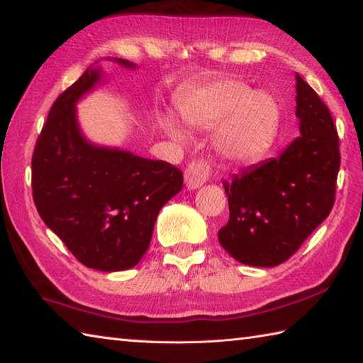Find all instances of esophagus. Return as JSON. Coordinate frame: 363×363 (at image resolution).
Segmentation results:
<instances>
[{"label":"esophagus","mask_w":363,"mask_h":363,"mask_svg":"<svg viewBox=\"0 0 363 363\" xmlns=\"http://www.w3.org/2000/svg\"><path fill=\"white\" fill-rule=\"evenodd\" d=\"M212 174V168L207 160H191L184 173V179H186V186L189 190H195L201 187L203 184L209 181Z\"/></svg>","instance_id":"esophagus-1"}]
</instances>
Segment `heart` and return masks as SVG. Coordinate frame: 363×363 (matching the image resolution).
Returning a JSON list of instances; mask_svg holds the SVG:
<instances>
[{"mask_svg": "<svg viewBox=\"0 0 363 363\" xmlns=\"http://www.w3.org/2000/svg\"><path fill=\"white\" fill-rule=\"evenodd\" d=\"M186 125L196 129H213L221 125L217 140L226 156L237 160L257 157L272 140L279 109L272 95L252 91L245 84L225 79L213 82L189 96L179 106ZM169 135L181 138V133L169 118L162 120Z\"/></svg>", "mask_w": 363, "mask_h": 363, "instance_id": "obj_1", "label": "heart"}]
</instances>
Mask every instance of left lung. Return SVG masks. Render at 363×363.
Returning <instances> with one entry per match:
<instances>
[{
	"instance_id": "obj_1",
	"label": "left lung",
	"mask_w": 363,
	"mask_h": 363,
	"mask_svg": "<svg viewBox=\"0 0 363 363\" xmlns=\"http://www.w3.org/2000/svg\"><path fill=\"white\" fill-rule=\"evenodd\" d=\"M296 117L301 135L279 157L223 182L229 221L218 230V240L245 265L282 264L333 211L340 142L328 106L299 74Z\"/></svg>"
}]
</instances>
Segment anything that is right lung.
<instances>
[{"label": "right lung", "instance_id": "obj_1", "mask_svg": "<svg viewBox=\"0 0 363 363\" xmlns=\"http://www.w3.org/2000/svg\"><path fill=\"white\" fill-rule=\"evenodd\" d=\"M99 79L101 70L90 65L54 101L33 154V198L45 225L81 264L121 272L143 257L159 211L179 194L184 177L168 162L86 140L74 106Z\"/></svg>", "mask_w": 363, "mask_h": 363}]
</instances>
